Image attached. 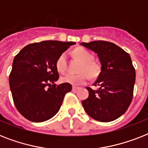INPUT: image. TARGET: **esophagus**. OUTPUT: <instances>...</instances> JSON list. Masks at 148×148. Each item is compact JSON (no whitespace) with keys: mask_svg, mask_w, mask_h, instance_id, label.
Here are the masks:
<instances>
[{"mask_svg":"<svg viewBox=\"0 0 148 148\" xmlns=\"http://www.w3.org/2000/svg\"><path fill=\"white\" fill-rule=\"evenodd\" d=\"M72 89L74 90H77V89H79V88L78 87H76V86H73V87H72Z\"/></svg>","mask_w":148,"mask_h":148,"instance_id":"1","label":"esophagus"}]
</instances>
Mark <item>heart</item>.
I'll return each mask as SVG.
<instances>
[{"instance_id": "heart-1", "label": "heart", "mask_w": 148, "mask_h": 148, "mask_svg": "<svg viewBox=\"0 0 148 148\" xmlns=\"http://www.w3.org/2000/svg\"><path fill=\"white\" fill-rule=\"evenodd\" d=\"M73 54L82 62L80 67V74H66L61 77V81L64 83L71 84L73 85L83 84L87 82L88 77L91 78L97 77L101 72V67L94 60V56L88 51L82 47L74 49ZM56 67L59 72H64L67 69V56L66 53H61L56 61Z\"/></svg>"}]
</instances>
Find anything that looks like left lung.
<instances>
[{
    "mask_svg": "<svg viewBox=\"0 0 148 148\" xmlns=\"http://www.w3.org/2000/svg\"><path fill=\"white\" fill-rule=\"evenodd\" d=\"M81 45L97 54L101 72L94 83L97 90L86 88L89 96L82 101L85 112L93 119L110 122L126 112L132 101L135 70L131 57L113 43L95 40Z\"/></svg>",
    "mask_w": 148,
    "mask_h": 148,
    "instance_id": "left-lung-1",
    "label": "left lung"
}]
</instances>
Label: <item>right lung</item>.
I'll return each instance as SVG.
<instances>
[{
    "instance_id": "right-lung-1",
    "label": "right lung",
    "mask_w": 148,
    "mask_h": 148,
    "mask_svg": "<svg viewBox=\"0 0 148 148\" xmlns=\"http://www.w3.org/2000/svg\"><path fill=\"white\" fill-rule=\"evenodd\" d=\"M75 42L45 40L27 45L15 56L9 84L14 104L33 122L51 119L60 110L70 84H54L59 78L56 61Z\"/></svg>"
}]
</instances>
